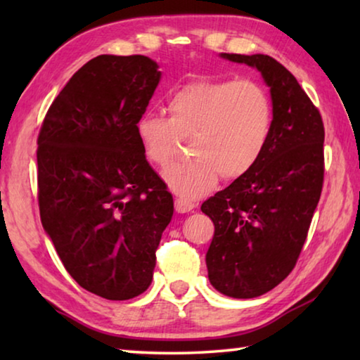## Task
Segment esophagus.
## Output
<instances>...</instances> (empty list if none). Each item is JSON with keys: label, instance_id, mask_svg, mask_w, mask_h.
I'll list each match as a JSON object with an SVG mask.
<instances>
[{"label": "esophagus", "instance_id": "obj_1", "mask_svg": "<svg viewBox=\"0 0 360 360\" xmlns=\"http://www.w3.org/2000/svg\"><path fill=\"white\" fill-rule=\"evenodd\" d=\"M174 208L178 212H188L195 208V203L191 202L188 198L184 197H178L174 200Z\"/></svg>", "mask_w": 360, "mask_h": 360}]
</instances>
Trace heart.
Returning a JSON list of instances; mask_svg holds the SVG:
<instances>
[{
	"label": "heart",
	"instance_id": "heart-1",
	"mask_svg": "<svg viewBox=\"0 0 360 360\" xmlns=\"http://www.w3.org/2000/svg\"><path fill=\"white\" fill-rule=\"evenodd\" d=\"M168 115L144 112L136 136L144 157L158 168L172 165L191 139L193 157L165 173L173 192L193 198L219 178L236 181L257 165L271 138L275 109L264 85L251 79H198L176 89Z\"/></svg>",
	"mask_w": 360,
	"mask_h": 360
}]
</instances>
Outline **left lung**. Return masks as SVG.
Returning a JSON list of instances; mask_svg holds the SVG:
<instances>
[{
    "instance_id": "left-lung-1",
    "label": "left lung",
    "mask_w": 360,
    "mask_h": 360,
    "mask_svg": "<svg viewBox=\"0 0 360 360\" xmlns=\"http://www.w3.org/2000/svg\"><path fill=\"white\" fill-rule=\"evenodd\" d=\"M222 57L257 68L275 109L257 165L202 205L216 229L206 252L210 283L224 295L254 298L288 278L302 252L324 184V124L294 75L275 58Z\"/></svg>"
}]
</instances>
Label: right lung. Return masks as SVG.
Segmentation results:
<instances>
[{"label": "right lung", "instance_id": "1", "mask_svg": "<svg viewBox=\"0 0 360 360\" xmlns=\"http://www.w3.org/2000/svg\"><path fill=\"white\" fill-rule=\"evenodd\" d=\"M160 81L144 56H98L52 101L38 136V203L71 278L108 300L149 288L173 217L167 191L136 136Z\"/></svg>", "mask_w": 360, "mask_h": 360}]
</instances>
